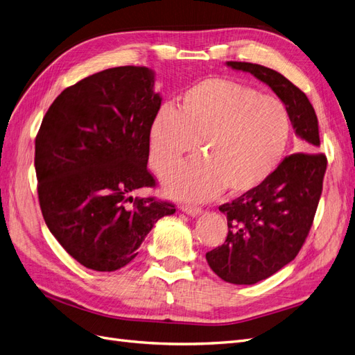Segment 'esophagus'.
<instances>
[{
  "instance_id": "esophagus-1",
  "label": "esophagus",
  "mask_w": 355,
  "mask_h": 355,
  "mask_svg": "<svg viewBox=\"0 0 355 355\" xmlns=\"http://www.w3.org/2000/svg\"><path fill=\"white\" fill-rule=\"evenodd\" d=\"M180 209L184 213L189 214V216H198V214L202 213V210L200 207H196V206H182Z\"/></svg>"
}]
</instances>
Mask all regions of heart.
<instances>
[{
    "label": "heart",
    "instance_id": "heart-1",
    "mask_svg": "<svg viewBox=\"0 0 355 355\" xmlns=\"http://www.w3.org/2000/svg\"><path fill=\"white\" fill-rule=\"evenodd\" d=\"M290 115L274 94L231 78H207L182 96L178 110L163 106L149 130V163L166 175L167 194L209 200L225 188L240 196L261 187L280 166L288 144Z\"/></svg>",
    "mask_w": 355,
    "mask_h": 355
}]
</instances>
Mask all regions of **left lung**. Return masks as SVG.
Here are the masks:
<instances>
[{"label": "left lung", "instance_id": "left-lung-1", "mask_svg": "<svg viewBox=\"0 0 355 355\" xmlns=\"http://www.w3.org/2000/svg\"><path fill=\"white\" fill-rule=\"evenodd\" d=\"M249 72L280 98L305 153L320 146L318 120L306 94L284 75L249 62H227ZM286 157L261 187L245 192L219 210L227 216L225 243L206 253L213 272L232 284H254L292 262L304 245L323 191L327 159L323 154Z\"/></svg>", "mask_w": 355, "mask_h": 355}]
</instances>
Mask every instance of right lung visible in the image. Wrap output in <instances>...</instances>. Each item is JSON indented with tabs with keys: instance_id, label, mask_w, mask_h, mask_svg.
Wrapping results in <instances>:
<instances>
[{
	"instance_id": "right-lung-1",
	"label": "right lung",
	"mask_w": 355,
	"mask_h": 355,
	"mask_svg": "<svg viewBox=\"0 0 355 355\" xmlns=\"http://www.w3.org/2000/svg\"><path fill=\"white\" fill-rule=\"evenodd\" d=\"M155 72L118 67L63 90L35 139L42 218L75 261L111 272L125 266L154 223L176 211L154 197L148 171L149 130L161 106Z\"/></svg>"
}]
</instances>
